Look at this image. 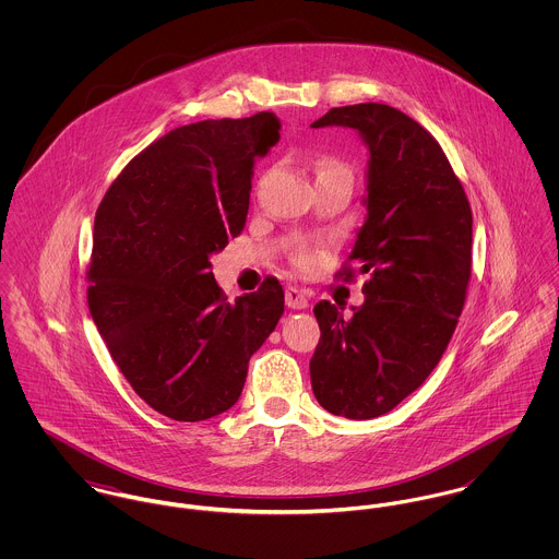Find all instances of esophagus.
Listing matches in <instances>:
<instances>
[{"label": "esophagus", "instance_id": "obj_1", "mask_svg": "<svg viewBox=\"0 0 559 559\" xmlns=\"http://www.w3.org/2000/svg\"><path fill=\"white\" fill-rule=\"evenodd\" d=\"M286 306H288L290 310H306V308L310 306L306 290H301V288H297V286L286 288Z\"/></svg>", "mask_w": 559, "mask_h": 559}]
</instances>
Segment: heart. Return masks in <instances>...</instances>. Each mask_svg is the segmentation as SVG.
I'll return each instance as SVG.
<instances>
[{
	"label": "heart",
	"mask_w": 559,
	"mask_h": 559,
	"mask_svg": "<svg viewBox=\"0 0 559 559\" xmlns=\"http://www.w3.org/2000/svg\"><path fill=\"white\" fill-rule=\"evenodd\" d=\"M331 167H342V169H346V167H344V165H342V163H337V160L326 159V160H322V163H320L319 171H320V169H331Z\"/></svg>",
	"instance_id": "obj_1"
}]
</instances>
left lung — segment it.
Wrapping results in <instances>:
<instances>
[{"instance_id":"1","label":"left lung","mask_w":559,"mask_h":559,"mask_svg":"<svg viewBox=\"0 0 559 559\" xmlns=\"http://www.w3.org/2000/svg\"><path fill=\"white\" fill-rule=\"evenodd\" d=\"M312 127L353 129L368 148V213L348 255L368 273L366 299L350 319L314 306L312 390L333 415L372 419L413 394L450 344L472 277V209L437 140L400 109L333 107Z\"/></svg>"}]
</instances>
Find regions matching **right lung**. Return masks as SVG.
<instances>
[{"label": "right lung", "mask_w": 559, "mask_h": 559, "mask_svg": "<svg viewBox=\"0 0 559 559\" xmlns=\"http://www.w3.org/2000/svg\"><path fill=\"white\" fill-rule=\"evenodd\" d=\"M277 140L273 111L178 127L122 169L96 211L90 314L135 394L176 421L228 411L284 314L275 277L228 304L211 271L245 228L255 157Z\"/></svg>", "instance_id": "add662e5"}]
</instances>
